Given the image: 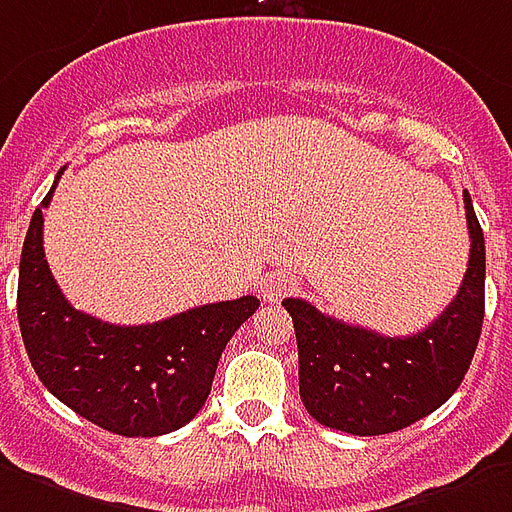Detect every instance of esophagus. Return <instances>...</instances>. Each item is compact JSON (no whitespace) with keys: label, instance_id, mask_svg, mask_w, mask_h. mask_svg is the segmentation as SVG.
<instances>
[{"label":"esophagus","instance_id":"1","mask_svg":"<svg viewBox=\"0 0 512 512\" xmlns=\"http://www.w3.org/2000/svg\"><path fill=\"white\" fill-rule=\"evenodd\" d=\"M295 290V279L290 274H271L263 279V285H260V295H263V301H282L287 293H293Z\"/></svg>","mask_w":512,"mask_h":512}]
</instances>
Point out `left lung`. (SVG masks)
<instances>
[{"instance_id": "obj_1", "label": "left lung", "mask_w": 512, "mask_h": 512, "mask_svg": "<svg viewBox=\"0 0 512 512\" xmlns=\"http://www.w3.org/2000/svg\"><path fill=\"white\" fill-rule=\"evenodd\" d=\"M469 266L456 298L412 336H382L285 298L298 342V385L306 412L328 429L377 437L407 429L442 407L464 380L486 312V241L464 192Z\"/></svg>"}]
</instances>
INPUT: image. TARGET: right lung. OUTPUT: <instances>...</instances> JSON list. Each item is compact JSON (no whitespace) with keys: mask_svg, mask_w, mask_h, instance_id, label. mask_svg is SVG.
<instances>
[{"mask_svg":"<svg viewBox=\"0 0 512 512\" xmlns=\"http://www.w3.org/2000/svg\"><path fill=\"white\" fill-rule=\"evenodd\" d=\"M32 214L18 268V325L34 372L56 399L121 437H160L195 418L230 336L260 306L255 295L111 325L67 304L43 249V208Z\"/></svg>","mask_w":512,"mask_h":512,"instance_id":"obj_1","label":"right lung"}]
</instances>
